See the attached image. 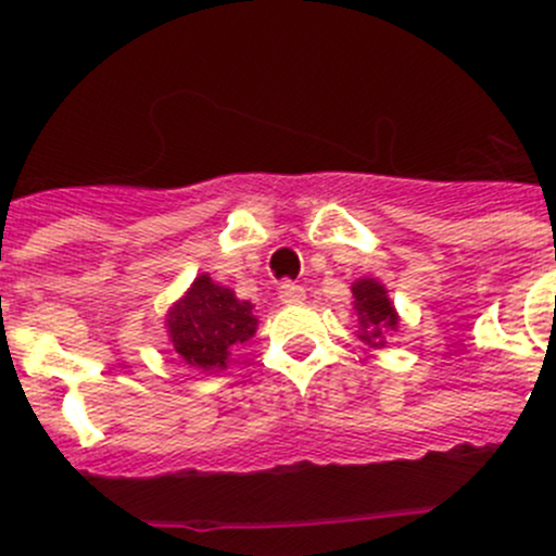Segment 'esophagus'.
Segmentation results:
<instances>
[{"mask_svg":"<svg viewBox=\"0 0 556 556\" xmlns=\"http://www.w3.org/2000/svg\"><path fill=\"white\" fill-rule=\"evenodd\" d=\"M306 299V290L295 282H282L279 285V301L282 304H301Z\"/></svg>","mask_w":556,"mask_h":556,"instance_id":"34e87169","label":"esophagus"}]
</instances>
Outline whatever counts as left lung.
Listing matches in <instances>:
<instances>
[{
    "label": "left lung",
    "instance_id": "8db88e82",
    "mask_svg": "<svg viewBox=\"0 0 556 556\" xmlns=\"http://www.w3.org/2000/svg\"><path fill=\"white\" fill-rule=\"evenodd\" d=\"M352 299H355L357 312V339L366 341L368 346H384L387 336L397 330V312L392 306L387 288L379 279H357L352 285Z\"/></svg>",
    "mask_w": 556,
    "mask_h": 556
}]
</instances>
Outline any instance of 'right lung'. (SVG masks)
<instances>
[{
    "label": "right lung",
    "instance_id": "1",
    "mask_svg": "<svg viewBox=\"0 0 556 556\" xmlns=\"http://www.w3.org/2000/svg\"><path fill=\"white\" fill-rule=\"evenodd\" d=\"M255 328L250 301H239L231 288L212 282L210 274L195 277L166 314V333L179 361L210 374L228 368L233 346L252 339Z\"/></svg>",
    "mask_w": 556,
    "mask_h": 556
}]
</instances>
